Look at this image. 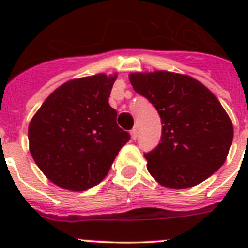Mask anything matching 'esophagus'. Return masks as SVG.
<instances>
[{"instance_id":"1","label":"esophagus","mask_w":248,"mask_h":248,"mask_svg":"<svg viewBox=\"0 0 248 248\" xmlns=\"http://www.w3.org/2000/svg\"><path fill=\"white\" fill-rule=\"evenodd\" d=\"M130 135H131V139L135 140L138 138V126H134V128L130 130Z\"/></svg>"}]
</instances>
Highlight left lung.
<instances>
[{
  "mask_svg": "<svg viewBox=\"0 0 248 248\" xmlns=\"http://www.w3.org/2000/svg\"><path fill=\"white\" fill-rule=\"evenodd\" d=\"M129 80L159 113L160 144L148 154V171L168 189H189L223 165L233 126L218 99L185 74L156 71L130 73Z\"/></svg>",
  "mask_w": 248,
  "mask_h": 248,
  "instance_id": "1",
  "label": "left lung"
}]
</instances>
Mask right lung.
<instances>
[{"label": "right lung", "instance_id": "add662e5", "mask_svg": "<svg viewBox=\"0 0 248 248\" xmlns=\"http://www.w3.org/2000/svg\"><path fill=\"white\" fill-rule=\"evenodd\" d=\"M113 76L95 74L65 82L43 102L28 126L31 155L53 184L84 191L107 176L130 139L109 105Z\"/></svg>", "mask_w": 248, "mask_h": 248}]
</instances>
